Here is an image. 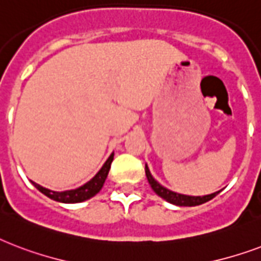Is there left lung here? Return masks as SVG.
Masks as SVG:
<instances>
[{
	"instance_id": "obj_1",
	"label": "left lung",
	"mask_w": 261,
	"mask_h": 261,
	"mask_svg": "<svg viewBox=\"0 0 261 261\" xmlns=\"http://www.w3.org/2000/svg\"><path fill=\"white\" fill-rule=\"evenodd\" d=\"M145 175H147V179H148L149 185L153 189V192L158 196H161L162 199H165L166 201L171 204H175V205H185V207H195V205H200V204L205 203L208 200L214 199L217 193H211V195L207 196H187V195H179V193H175V192H171L166 188H163L161 184H158L153 177L149 173L148 167L145 166Z\"/></svg>"
}]
</instances>
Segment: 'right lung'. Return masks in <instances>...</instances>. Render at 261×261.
Masks as SVG:
<instances>
[{
	"label": "right lung",
	"instance_id": "right-lung-1",
	"mask_svg": "<svg viewBox=\"0 0 261 261\" xmlns=\"http://www.w3.org/2000/svg\"><path fill=\"white\" fill-rule=\"evenodd\" d=\"M113 156L114 153H112L109 159L106 161V163L103 165V167L98 171V174L95 175L94 178L88 181L86 185L77 188V189H73V191H65V192H53L48 191L46 188L40 187L36 182L34 184V187L38 189L39 192H42L43 195H46L50 199L56 200V201H61V203H80V201H84V200L91 199L92 196H95L100 189H102L103 184H105V179L108 177L109 170H110V165L113 162Z\"/></svg>",
	"mask_w": 261,
	"mask_h": 261
}]
</instances>
